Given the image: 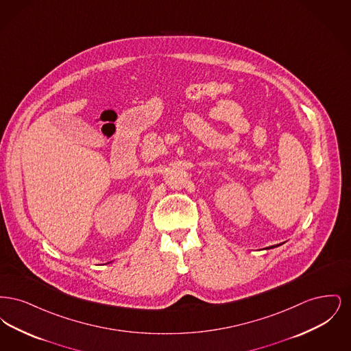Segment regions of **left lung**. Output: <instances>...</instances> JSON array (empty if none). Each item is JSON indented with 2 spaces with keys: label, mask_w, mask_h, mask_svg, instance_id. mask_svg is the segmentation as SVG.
Segmentation results:
<instances>
[{
  "label": "left lung",
  "mask_w": 351,
  "mask_h": 351,
  "mask_svg": "<svg viewBox=\"0 0 351 351\" xmlns=\"http://www.w3.org/2000/svg\"><path fill=\"white\" fill-rule=\"evenodd\" d=\"M278 246H280V245H275V246H269L267 249H274V247H278Z\"/></svg>",
  "instance_id": "left-lung-1"
}]
</instances>
